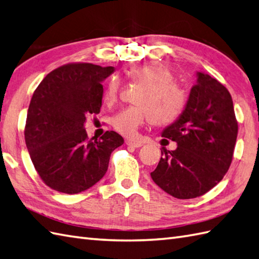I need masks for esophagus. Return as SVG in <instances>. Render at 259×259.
I'll list each match as a JSON object with an SVG mask.
<instances>
[{
	"instance_id": "1",
	"label": "esophagus",
	"mask_w": 259,
	"mask_h": 259,
	"mask_svg": "<svg viewBox=\"0 0 259 259\" xmlns=\"http://www.w3.org/2000/svg\"><path fill=\"white\" fill-rule=\"evenodd\" d=\"M125 143H126V145L132 146V147H136V148L143 146V144H142L141 142H135V141H132V140H126Z\"/></svg>"
}]
</instances>
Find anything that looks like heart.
<instances>
[{
    "instance_id": "obj_1",
    "label": "heart",
    "mask_w": 259,
    "mask_h": 259,
    "mask_svg": "<svg viewBox=\"0 0 259 259\" xmlns=\"http://www.w3.org/2000/svg\"><path fill=\"white\" fill-rule=\"evenodd\" d=\"M130 75L145 85L136 103L139 105L123 108L114 115L113 127L125 136H135L141 126L148 122L157 125L168 124L175 120L186 104V94L175 83L173 74L167 67L156 62L135 66ZM119 78L114 76L108 82L103 100L107 105L116 102L119 93Z\"/></svg>"
}]
</instances>
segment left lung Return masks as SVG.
Masks as SVG:
<instances>
[{
	"label": "left lung",
	"instance_id": "1",
	"mask_svg": "<svg viewBox=\"0 0 259 259\" xmlns=\"http://www.w3.org/2000/svg\"><path fill=\"white\" fill-rule=\"evenodd\" d=\"M185 108L162 136L176 142L163 147L152 180L180 199L202 196L222 181L232 163L238 124L227 89L204 72H196Z\"/></svg>",
	"mask_w": 259,
	"mask_h": 259
}]
</instances>
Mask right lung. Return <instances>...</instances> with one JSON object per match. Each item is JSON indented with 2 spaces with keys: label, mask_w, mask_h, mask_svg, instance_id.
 <instances>
[{
  "label": "right lung",
  "mask_w": 259,
  "mask_h": 259,
  "mask_svg": "<svg viewBox=\"0 0 259 259\" xmlns=\"http://www.w3.org/2000/svg\"><path fill=\"white\" fill-rule=\"evenodd\" d=\"M115 71L91 63H72L49 73L28 106L25 143L34 167L51 188L78 194L101 181L111 153L124 143L111 131L88 139L86 116L100 113L104 79Z\"/></svg>",
  "instance_id": "add662e5"
}]
</instances>
